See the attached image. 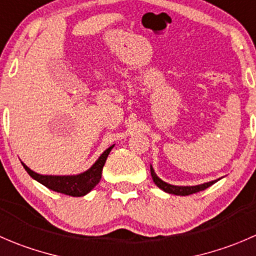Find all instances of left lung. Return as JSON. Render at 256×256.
<instances>
[{
	"mask_svg": "<svg viewBox=\"0 0 256 256\" xmlns=\"http://www.w3.org/2000/svg\"><path fill=\"white\" fill-rule=\"evenodd\" d=\"M150 172H151V176H152L154 182H155V185L158 186V188H160L161 190H164L165 192H168V194L180 195V196H186V195H191V194H195V192H199V191L205 190V188H208L209 186H212V184H215L216 181L220 180V178H216V180H212V181H209V182H204L195 186H178V185H171V184H168L164 180H161V178L156 175L152 165H150Z\"/></svg>",
	"mask_w": 256,
	"mask_h": 256,
	"instance_id": "obj_1",
	"label": "left lung"
}]
</instances>
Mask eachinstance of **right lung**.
I'll use <instances>...</instances> for the list:
<instances>
[{"label": "right lung", "mask_w": 256, "mask_h": 256, "mask_svg": "<svg viewBox=\"0 0 256 256\" xmlns=\"http://www.w3.org/2000/svg\"><path fill=\"white\" fill-rule=\"evenodd\" d=\"M114 146L115 145L106 148L90 168H88L84 172L78 174V175H42V174L34 172V170H31L24 162H22V165H24V170L28 172V175L32 178L38 181L40 184L46 186L50 190L61 192V194L65 195H70V196H85L86 194H88L100 182L102 168Z\"/></svg>", "instance_id": "obj_1"}]
</instances>
